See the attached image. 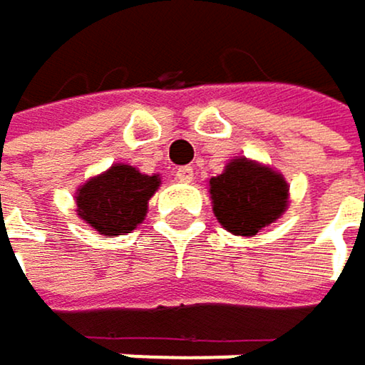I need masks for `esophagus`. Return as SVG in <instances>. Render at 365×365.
Returning <instances> with one entry per match:
<instances>
[{"mask_svg":"<svg viewBox=\"0 0 365 365\" xmlns=\"http://www.w3.org/2000/svg\"><path fill=\"white\" fill-rule=\"evenodd\" d=\"M174 176H176V180H180V182H191V180L195 178V174H193V168H189V165H182V168H178Z\"/></svg>","mask_w":365,"mask_h":365,"instance_id":"34e87169","label":"esophagus"}]
</instances>
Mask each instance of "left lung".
<instances>
[{"label": "left lung", "mask_w": 365, "mask_h": 365, "mask_svg": "<svg viewBox=\"0 0 365 365\" xmlns=\"http://www.w3.org/2000/svg\"><path fill=\"white\" fill-rule=\"evenodd\" d=\"M287 182L270 168L234 159L221 176L210 178L212 210L219 223L238 236H255L287 208Z\"/></svg>", "instance_id": "1"}]
</instances>
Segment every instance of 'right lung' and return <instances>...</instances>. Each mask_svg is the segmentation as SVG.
<instances>
[{
	"instance_id": "obj_1",
	"label": "right lung",
	"mask_w": 365,
	"mask_h": 365,
	"mask_svg": "<svg viewBox=\"0 0 365 365\" xmlns=\"http://www.w3.org/2000/svg\"><path fill=\"white\" fill-rule=\"evenodd\" d=\"M159 182V176L140 174L131 165H112L81 187L76 195L78 215L103 236L129 234L142 223Z\"/></svg>"
}]
</instances>
